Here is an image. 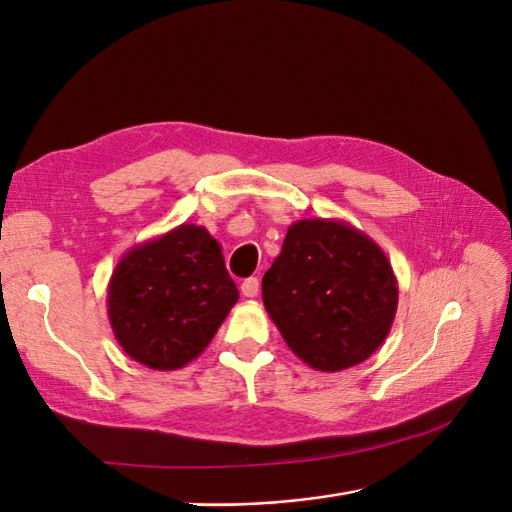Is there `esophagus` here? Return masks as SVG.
Masks as SVG:
<instances>
[{"label":"esophagus","instance_id":"obj_1","mask_svg":"<svg viewBox=\"0 0 512 512\" xmlns=\"http://www.w3.org/2000/svg\"><path fill=\"white\" fill-rule=\"evenodd\" d=\"M258 290H260V284H258L256 277H247V280H243V284H241V294H243V297L254 299L256 294H258Z\"/></svg>","mask_w":512,"mask_h":512}]
</instances>
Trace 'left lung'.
Returning <instances> with one entry per match:
<instances>
[{
	"label": "left lung",
	"instance_id": "8db88e82",
	"mask_svg": "<svg viewBox=\"0 0 512 512\" xmlns=\"http://www.w3.org/2000/svg\"><path fill=\"white\" fill-rule=\"evenodd\" d=\"M397 297L382 247L342 220L294 222L262 277V301L277 331L318 371L369 359L393 327Z\"/></svg>",
	"mask_w": 512,
	"mask_h": 512
}]
</instances>
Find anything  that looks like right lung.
Listing matches in <instances>:
<instances>
[{
  "label": "right lung",
  "instance_id": "right-lung-1",
  "mask_svg": "<svg viewBox=\"0 0 512 512\" xmlns=\"http://www.w3.org/2000/svg\"><path fill=\"white\" fill-rule=\"evenodd\" d=\"M239 299L209 230L181 224L121 256L106 292L117 344L136 363L173 371L203 352Z\"/></svg>",
  "mask_w": 512,
  "mask_h": 512
}]
</instances>
